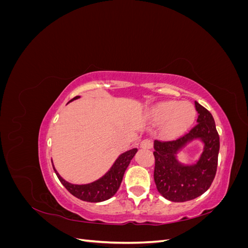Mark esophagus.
I'll list each match as a JSON object with an SVG mask.
<instances>
[{"label":"esophagus","mask_w":248,"mask_h":248,"mask_svg":"<svg viewBox=\"0 0 248 248\" xmlns=\"http://www.w3.org/2000/svg\"><path fill=\"white\" fill-rule=\"evenodd\" d=\"M152 146H153L152 140L149 139H145L140 141V148L142 149H151Z\"/></svg>","instance_id":"obj_1"}]
</instances>
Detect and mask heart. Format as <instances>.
I'll return each instance as SVG.
<instances>
[{"instance_id":"1","label":"heart","mask_w":248,"mask_h":248,"mask_svg":"<svg viewBox=\"0 0 248 248\" xmlns=\"http://www.w3.org/2000/svg\"><path fill=\"white\" fill-rule=\"evenodd\" d=\"M197 116L196 108L190 102L167 101L156 106L151 117L154 122L164 123V134L177 138L189 128Z\"/></svg>"}]
</instances>
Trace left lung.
<instances>
[{"mask_svg": "<svg viewBox=\"0 0 248 248\" xmlns=\"http://www.w3.org/2000/svg\"><path fill=\"white\" fill-rule=\"evenodd\" d=\"M198 124L176 140L154 141V181L163 198L171 202H186L196 199L211 186L217 170L219 136L214 119L208 109L197 101ZM201 139L204 149L199 160L193 165H183L175 155L189 142Z\"/></svg>", "mask_w": 248, "mask_h": 248, "instance_id": "1", "label": "left lung"}]
</instances>
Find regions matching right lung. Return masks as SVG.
<instances>
[{
    "label": "right lung",
    "instance_id": "1",
    "mask_svg": "<svg viewBox=\"0 0 248 248\" xmlns=\"http://www.w3.org/2000/svg\"><path fill=\"white\" fill-rule=\"evenodd\" d=\"M78 98H79V96L74 97V98L71 99L69 102ZM137 152L138 149L134 148L122 153L118 157L117 160L114 162V164H112L107 174H104L98 180H96V181L89 184L78 185L67 182L59 175V172L56 170L54 166H52V168H54V170L57 177L59 178L60 182L64 185L65 188L68 190L72 196L85 202H98L107 201L110 199L112 196H115V193L118 191L120 185H121L124 172Z\"/></svg>",
    "mask_w": 248,
    "mask_h": 248
}]
</instances>
